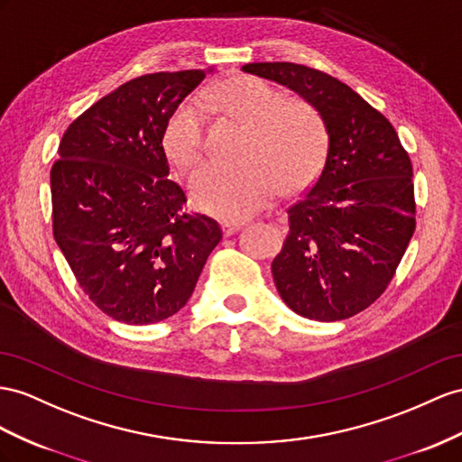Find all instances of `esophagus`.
Listing matches in <instances>:
<instances>
[{"instance_id":"1","label":"esophagus","mask_w":462,"mask_h":462,"mask_svg":"<svg viewBox=\"0 0 462 462\" xmlns=\"http://www.w3.org/2000/svg\"><path fill=\"white\" fill-rule=\"evenodd\" d=\"M244 226V222H222V232L224 236H232Z\"/></svg>"}]
</instances>
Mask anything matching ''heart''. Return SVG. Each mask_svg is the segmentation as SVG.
<instances>
[{
    "label": "heart",
    "mask_w": 462,
    "mask_h": 462,
    "mask_svg": "<svg viewBox=\"0 0 462 462\" xmlns=\"http://www.w3.org/2000/svg\"><path fill=\"white\" fill-rule=\"evenodd\" d=\"M203 109H218L245 123L236 163L208 162L189 175L193 205L220 220L250 218L273 200L281 185L299 189L318 173L326 152V130L309 103L279 99L267 81L234 76L199 96ZM163 152L187 170L205 152L203 115L185 101L163 128Z\"/></svg>",
    "instance_id": "1"
}]
</instances>
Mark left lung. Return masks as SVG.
Masks as SVG:
<instances>
[{"label":"left lung","instance_id":"1","mask_svg":"<svg viewBox=\"0 0 462 462\" xmlns=\"http://www.w3.org/2000/svg\"><path fill=\"white\" fill-rule=\"evenodd\" d=\"M242 69L299 93L326 126L324 168L289 208V236L271 273L291 310L346 320L384 292L416 230L408 152L384 115L320 69L292 62Z\"/></svg>","mask_w":462,"mask_h":462}]
</instances>
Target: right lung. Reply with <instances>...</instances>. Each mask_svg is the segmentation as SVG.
I'll list each match as a JSON object with an SVG mask.
<instances>
[{"label":"right lung","instance_id":"add662e5","mask_svg":"<svg viewBox=\"0 0 462 462\" xmlns=\"http://www.w3.org/2000/svg\"><path fill=\"white\" fill-rule=\"evenodd\" d=\"M205 76L130 79L81 113L58 146L54 240L79 287L116 322L146 326L180 312L222 240L217 220L183 210L162 144L170 116Z\"/></svg>","mask_w":462,"mask_h":462}]
</instances>
